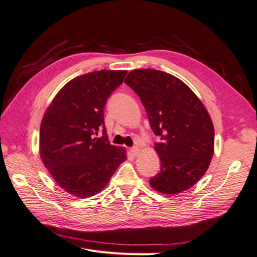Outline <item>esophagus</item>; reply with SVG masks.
<instances>
[{
  "label": "esophagus",
  "mask_w": 257,
  "mask_h": 257,
  "mask_svg": "<svg viewBox=\"0 0 257 257\" xmlns=\"http://www.w3.org/2000/svg\"><path fill=\"white\" fill-rule=\"evenodd\" d=\"M131 153L133 154V155H135V157H137V155L139 154V148H137V147L132 148V149H131Z\"/></svg>",
  "instance_id": "1"
}]
</instances>
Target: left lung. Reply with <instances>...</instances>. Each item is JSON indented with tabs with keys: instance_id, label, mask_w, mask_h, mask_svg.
Wrapping results in <instances>:
<instances>
[{
	"instance_id": "8db88e82",
	"label": "left lung",
	"mask_w": 257,
	"mask_h": 257,
	"mask_svg": "<svg viewBox=\"0 0 257 257\" xmlns=\"http://www.w3.org/2000/svg\"><path fill=\"white\" fill-rule=\"evenodd\" d=\"M141 97L155 135L160 173L151 178L155 191L167 195L196 184L214 151V127L201 100L177 77L157 69L131 71L124 80Z\"/></svg>"
}]
</instances>
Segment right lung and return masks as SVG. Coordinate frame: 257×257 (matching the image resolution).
<instances>
[{
    "instance_id": "add662e5",
    "label": "right lung",
    "mask_w": 257,
    "mask_h": 257,
    "mask_svg": "<svg viewBox=\"0 0 257 257\" xmlns=\"http://www.w3.org/2000/svg\"><path fill=\"white\" fill-rule=\"evenodd\" d=\"M126 74L102 69L76 77L44 113L41 159L53 180L71 195L85 198L99 193L126 160L123 147L108 142L104 122L106 100ZM100 127L103 136L95 138Z\"/></svg>"
}]
</instances>
